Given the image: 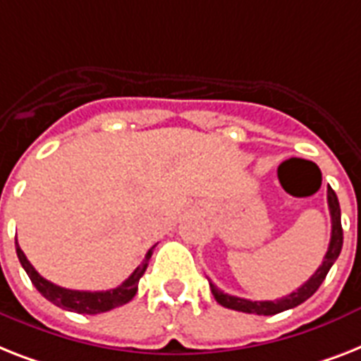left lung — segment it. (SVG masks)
<instances>
[{
  "mask_svg": "<svg viewBox=\"0 0 361 361\" xmlns=\"http://www.w3.org/2000/svg\"><path fill=\"white\" fill-rule=\"evenodd\" d=\"M328 209H330V216H332V235H330V245L324 254V259L321 263L317 271L313 272L312 278L306 283L298 287L297 291L289 293L287 297L278 298V300H248V298L231 297L228 293L221 291L215 283L209 282L211 293L221 306L228 307V310H235V312L243 313H256V315H276L280 312L297 307L298 304L306 302L307 298L312 297L313 293L317 291L319 286L324 282L328 271L332 269L336 259L339 257V252L343 247V228H341V209H339L338 196L334 192L332 187H328Z\"/></svg>",
  "mask_w": 361,
  "mask_h": 361,
  "instance_id": "left-lung-1",
  "label": "left lung"
}]
</instances>
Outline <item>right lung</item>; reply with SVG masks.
<instances>
[{
    "instance_id": "1",
    "label": "right lung",
    "mask_w": 361,
    "mask_h": 361,
    "mask_svg": "<svg viewBox=\"0 0 361 361\" xmlns=\"http://www.w3.org/2000/svg\"><path fill=\"white\" fill-rule=\"evenodd\" d=\"M154 247L148 250L145 262L140 263L137 269L133 271L126 282L120 283L118 287L109 289V291H75V289H66V287L55 286V283L48 282L46 278H42L35 271V267L29 263V259L25 257V254L22 252V248L18 247V241H16V254H18V259L22 263V267L27 272L29 280L33 282V286L37 287L38 293L42 295L44 298H48L49 302H54L55 306L63 307V310H68V312L75 313H87V315H96V313L109 312L113 307L124 306L135 297L137 293V287H139L140 276L145 274L148 262H150L152 252Z\"/></svg>"
}]
</instances>
